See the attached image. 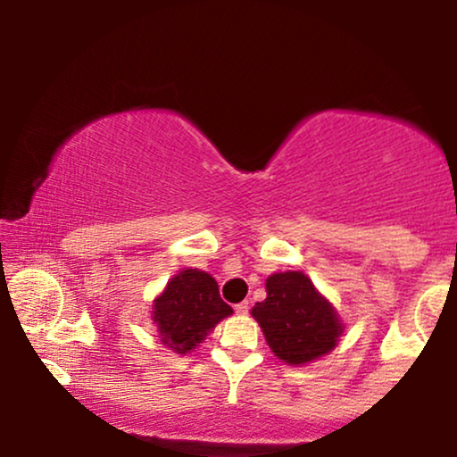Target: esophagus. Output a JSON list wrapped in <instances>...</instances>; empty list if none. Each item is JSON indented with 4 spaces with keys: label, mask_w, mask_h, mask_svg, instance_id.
<instances>
[{
    "label": "esophagus",
    "mask_w": 457,
    "mask_h": 457,
    "mask_svg": "<svg viewBox=\"0 0 457 457\" xmlns=\"http://www.w3.org/2000/svg\"><path fill=\"white\" fill-rule=\"evenodd\" d=\"M234 309H236V313H238V316H245V313H249V303H246V301L238 303V305H236Z\"/></svg>",
    "instance_id": "1"
}]
</instances>
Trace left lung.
<instances>
[{
  "instance_id": "left-lung-1",
  "label": "left lung",
  "mask_w": 457,
  "mask_h": 457,
  "mask_svg": "<svg viewBox=\"0 0 457 457\" xmlns=\"http://www.w3.org/2000/svg\"><path fill=\"white\" fill-rule=\"evenodd\" d=\"M266 344L287 365H305L330 353L344 333L337 312L312 279L298 270L275 272L266 279V298L255 303Z\"/></svg>"
}]
</instances>
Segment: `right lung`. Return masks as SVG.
Listing matches in <instances>:
<instances>
[{
	"instance_id": "right-lung-1",
	"label": "right lung",
	"mask_w": 457,
	"mask_h": 457,
	"mask_svg": "<svg viewBox=\"0 0 457 457\" xmlns=\"http://www.w3.org/2000/svg\"><path fill=\"white\" fill-rule=\"evenodd\" d=\"M152 309L161 342L178 354L195 348L223 318L232 316V307L221 301L217 281L197 269L171 277Z\"/></svg>"
}]
</instances>
